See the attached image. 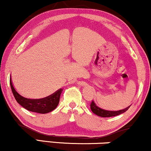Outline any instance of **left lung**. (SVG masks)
Listing matches in <instances>:
<instances>
[{
  "mask_svg": "<svg viewBox=\"0 0 151 151\" xmlns=\"http://www.w3.org/2000/svg\"><path fill=\"white\" fill-rule=\"evenodd\" d=\"M129 107L126 108V109L120 110V111H107V110L103 109L99 106H98L96 104L94 103V101L91 102L90 104V108L91 110L94 114L99 115V116L103 117V118H109V117H113V116H116V115H120L122 113L125 112L126 111H127Z\"/></svg>",
  "mask_w": 151,
  "mask_h": 151,
  "instance_id": "8db88e82",
  "label": "left lung"
}]
</instances>
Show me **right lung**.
Returning <instances> with one entry per match:
<instances>
[{
    "mask_svg": "<svg viewBox=\"0 0 151 151\" xmlns=\"http://www.w3.org/2000/svg\"><path fill=\"white\" fill-rule=\"evenodd\" d=\"M10 87L13 95L18 104H19L22 107L28 111L38 113H47L55 110L58 106L59 98L63 91V89L61 88L52 94L51 95L46 96V97L42 99H29L24 97L18 94L11 82Z\"/></svg>",
    "mask_w": 151,
    "mask_h": 151,
    "instance_id": "add662e5",
    "label": "right lung"
}]
</instances>
